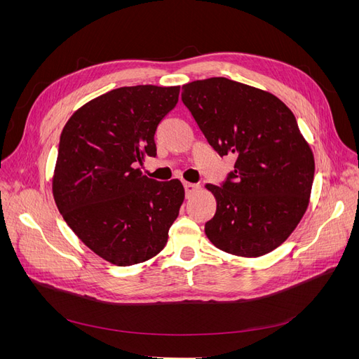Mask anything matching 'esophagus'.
<instances>
[{
  "label": "esophagus",
  "instance_id": "34e87169",
  "mask_svg": "<svg viewBox=\"0 0 359 359\" xmlns=\"http://www.w3.org/2000/svg\"><path fill=\"white\" fill-rule=\"evenodd\" d=\"M199 189L198 184H193V182H184V190H186V194L187 196H190V194H193L194 191H196Z\"/></svg>",
  "mask_w": 359,
  "mask_h": 359
}]
</instances>
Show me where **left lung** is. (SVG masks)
Returning a JSON list of instances; mask_svg holds the SVG:
<instances>
[{
    "mask_svg": "<svg viewBox=\"0 0 359 359\" xmlns=\"http://www.w3.org/2000/svg\"><path fill=\"white\" fill-rule=\"evenodd\" d=\"M182 103L219 156L235 166L222 186L208 240L226 253L257 257L273 252L307 211L314 157L295 115L278 97L226 78L182 85Z\"/></svg>",
    "mask_w": 359,
    "mask_h": 359,
    "instance_id": "obj_1",
    "label": "left lung"
}]
</instances>
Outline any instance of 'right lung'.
I'll use <instances>...</instances> for the list:
<instances>
[{
	"label": "right lung",
	"mask_w": 359,
	"mask_h": 359,
	"mask_svg": "<svg viewBox=\"0 0 359 359\" xmlns=\"http://www.w3.org/2000/svg\"><path fill=\"white\" fill-rule=\"evenodd\" d=\"M180 86H123L93 99L64 126L52 191L64 220L107 262L136 265L165 248L184 202L180 180L148 178L157 126Z\"/></svg>",
	"instance_id": "1"
}]
</instances>
